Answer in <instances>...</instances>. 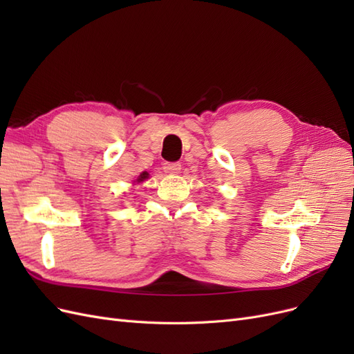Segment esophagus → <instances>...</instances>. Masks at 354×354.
Returning a JSON list of instances; mask_svg holds the SVG:
<instances>
[{
  "label": "esophagus",
  "instance_id": "34e87169",
  "mask_svg": "<svg viewBox=\"0 0 354 354\" xmlns=\"http://www.w3.org/2000/svg\"><path fill=\"white\" fill-rule=\"evenodd\" d=\"M164 169L168 174H178L181 171V164L180 162H167L164 165Z\"/></svg>",
  "mask_w": 354,
  "mask_h": 354
}]
</instances>
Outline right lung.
<instances>
[{"label":"right lung","mask_w":354,"mask_h":354,"mask_svg":"<svg viewBox=\"0 0 354 354\" xmlns=\"http://www.w3.org/2000/svg\"><path fill=\"white\" fill-rule=\"evenodd\" d=\"M146 178H149V173H147V171H143V173L137 177L136 181H137V183H143Z\"/></svg>","instance_id":"obj_1"}]
</instances>
